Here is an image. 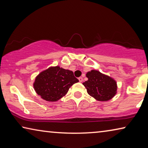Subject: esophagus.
Returning <instances> with one entry per match:
<instances>
[{
	"mask_svg": "<svg viewBox=\"0 0 148 148\" xmlns=\"http://www.w3.org/2000/svg\"><path fill=\"white\" fill-rule=\"evenodd\" d=\"M78 79H79V82H82V81H83V78H82V77H78Z\"/></svg>",
	"mask_w": 148,
	"mask_h": 148,
	"instance_id": "obj_1",
	"label": "esophagus"
}]
</instances>
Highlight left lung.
Returning <instances> with one entry per match:
<instances>
[{"mask_svg": "<svg viewBox=\"0 0 148 148\" xmlns=\"http://www.w3.org/2000/svg\"><path fill=\"white\" fill-rule=\"evenodd\" d=\"M86 76L88 80L83 85L88 94L97 101H109L116 94L117 84L112 77L95 70L87 72Z\"/></svg>", "mask_w": 148, "mask_h": 148, "instance_id": "obj_1", "label": "left lung"}]
</instances>
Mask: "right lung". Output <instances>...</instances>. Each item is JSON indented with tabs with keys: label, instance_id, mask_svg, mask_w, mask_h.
<instances>
[{
	"label": "right lung",
	"instance_id": "1",
	"mask_svg": "<svg viewBox=\"0 0 148 148\" xmlns=\"http://www.w3.org/2000/svg\"><path fill=\"white\" fill-rule=\"evenodd\" d=\"M78 82L73 72L57 66L40 72L35 79L33 86L36 93L42 99L56 102L67 93L72 85Z\"/></svg>",
	"mask_w": 148,
	"mask_h": 148
}]
</instances>
